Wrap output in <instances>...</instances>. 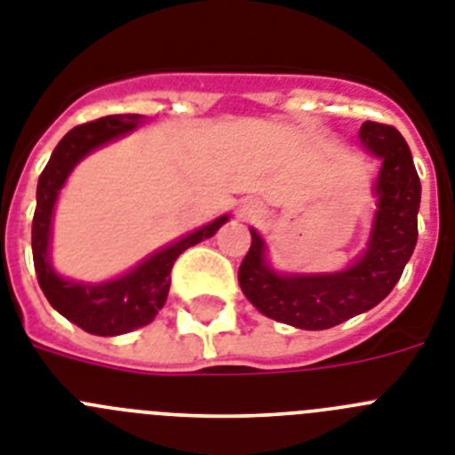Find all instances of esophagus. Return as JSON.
<instances>
[{"label":"esophagus","mask_w":455,"mask_h":455,"mask_svg":"<svg viewBox=\"0 0 455 455\" xmlns=\"http://www.w3.org/2000/svg\"><path fill=\"white\" fill-rule=\"evenodd\" d=\"M251 212H254V211H243V215H251Z\"/></svg>","instance_id":"esophagus-1"}]
</instances>
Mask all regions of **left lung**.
<instances>
[{
  "instance_id": "left-lung-1",
  "label": "left lung",
  "mask_w": 455,
  "mask_h": 455,
  "mask_svg": "<svg viewBox=\"0 0 455 455\" xmlns=\"http://www.w3.org/2000/svg\"><path fill=\"white\" fill-rule=\"evenodd\" d=\"M359 137L382 160L378 176V215L369 250L339 275L282 276L266 263L259 233L238 270L243 293L263 315L299 330H330L373 309L392 293L417 244L421 183L412 153L394 125L364 121Z\"/></svg>"
}]
</instances>
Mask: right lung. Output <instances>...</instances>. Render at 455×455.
Wrapping results in <instances>:
<instances>
[{"mask_svg": "<svg viewBox=\"0 0 455 455\" xmlns=\"http://www.w3.org/2000/svg\"><path fill=\"white\" fill-rule=\"evenodd\" d=\"M140 114H114V116H102L89 121V124L75 125L59 141L52 157L43 169L41 179H38L36 212H34V222H31V251H34V267H36L41 291L59 314L98 337H116V334H125L141 325H148L167 299L169 283H172L169 275H172L176 259L192 244L215 235L217 228L228 220V217H220L208 227L189 233L188 238L153 254L132 272L118 276L116 282L98 283V286L73 283L61 279L50 267V260H47L50 222H52L54 201H57L63 180L68 179L70 169L86 153L114 137L130 132L140 124Z\"/></svg>", "mask_w": 455, "mask_h": 455, "instance_id": "1", "label": "right lung"}]
</instances>
